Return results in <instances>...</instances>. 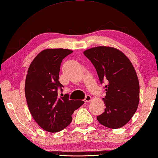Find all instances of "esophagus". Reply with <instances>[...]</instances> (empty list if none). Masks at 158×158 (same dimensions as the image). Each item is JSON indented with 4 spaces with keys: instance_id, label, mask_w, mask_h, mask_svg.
I'll list each match as a JSON object with an SVG mask.
<instances>
[{
    "instance_id": "obj_1",
    "label": "esophagus",
    "mask_w": 158,
    "mask_h": 158,
    "mask_svg": "<svg viewBox=\"0 0 158 158\" xmlns=\"http://www.w3.org/2000/svg\"><path fill=\"white\" fill-rule=\"evenodd\" d=\"M91 100V97L89 96V95H87L85 98V102H90Z\"/></svg>"
}]
</instances>
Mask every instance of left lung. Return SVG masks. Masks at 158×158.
Returning <instances> with one entry per match:
<instances>
[{
    "label": "left lung",
    "mask_w": 158,
    "mask_h": 158,
    "mask_svg": "<svg viewBox=\"0 0 158 158\" xmlns=\"http://www.w3.org/2000/svg\"><path fill=\"white\" fill-rule=\"evenodd\" d=\"M96 68L101 84L106 82V108L97 120L103 126L118 129L135 114L139 104V85L131 62L123 52L110 47H96L84 52Z\"/></svg>",
    "instance_id": "1"
}]
</instances>
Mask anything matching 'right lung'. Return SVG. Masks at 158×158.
<instances>
[{
	"label": "right lung",
	"instance_id": "right-lung-1",
	"mask_svg": "<svg viewBox=\"0 0 158 158\" xmlns=\"http://www.w3.org/2000/svg\"><path fill=\"white\" fill-rule=\"evenodd\" d=\"M73 52L49 49L38 53L29 67L25 81V97L29 111L42 129L50 133L64 129L71 123V115L85 103L71 100L69 95L58 96L62 91L59 72L62 60Z\"/></svg>",
	"mask_w": 158,
	"mask_h": 158
}]
</instances>
